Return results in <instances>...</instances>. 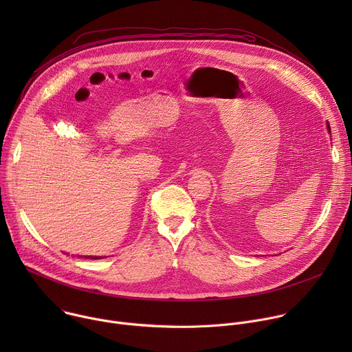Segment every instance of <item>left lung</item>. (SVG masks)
Masks as SVG:
<instances>
[{"label":"left lung","instance_id":"8db88e82","mask_svg":"<svg viewBox=\"0 0 352 352\" xmlns=\"http://www.w3.org/2000/svg\"><path fill=\"white\" fill-rule=\"evenodd\" d=\"M327 128H329V131H330V125H329V122H327Z\"/></svg>","mask_w":352,"mask_h":352}]
</instances>
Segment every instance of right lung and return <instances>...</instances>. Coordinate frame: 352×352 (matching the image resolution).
<instances>
[{"label": "right lung", "instance_id": "obj_1", "mask_svg": "<svg viewBox=\"0 0 352 352\" xmlns=\"http://www.w3.org/2000/svg\"><path fill=\"white\" fill-rule=\"evenodd\" d=\"M86 259H102V258H98V256H85Z\"/></svg>", "mask_w": 352, "mask_h": 352}]
</instances>
